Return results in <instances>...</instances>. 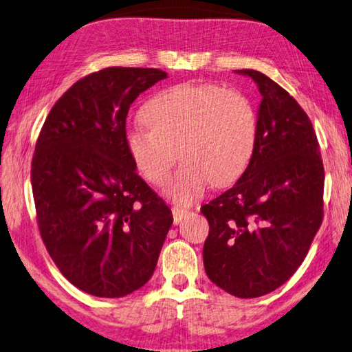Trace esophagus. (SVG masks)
Here are the masks:
<instances>
[{
	"instance_id": "obj_1",
	"label": "esophagus",
	"mask_w": 352,
	"mask_h": 352,
	"mask_svg": "<svg viewBox=\"0 0 352 352\" xmlns=\"http://www.w3.org/2000/svg\"><path fill=\"white\" fill-rule=\"evenodd\" d=\"M171 212H173V221H175V224H179L182 221V218L188 214L187 210L179 209V207H173Z\"/></svg>"
}]
</instances>
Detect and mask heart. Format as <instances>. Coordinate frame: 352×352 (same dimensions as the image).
I'll list each match as a JSON object with an SVG mask.
<instances>
[{
	"instance_id": "b5f03b06",
	"label": "heart",
	"mask_w": 352,
	"mask_h": 352,
	"mask_svg": "<svg viewBox=\"0 0 352 352\" xmlns=\"http://www.w3.org/2000/svg\"><path fill=\"white\" fill-rule=\"evenodd\" d=\"M146 126H132L124 145L132 164L148 182L162 184L175 162L181 166L164 193L188 206L210 184L230 186L254 155L258 118L256 106L239 90L214 84H179L160 90L142 111Z\"/></svg>"
}]
</instances>
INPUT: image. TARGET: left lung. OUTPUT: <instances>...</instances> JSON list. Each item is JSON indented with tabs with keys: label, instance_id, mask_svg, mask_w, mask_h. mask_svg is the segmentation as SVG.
<instances>
[{
	"label": "left lung",
	"instance_id": "left-lung-1",
	"mask_svg": "<svg viewBox=\"0 0 352 352\" xmlns=\"http://www.w3.org/2000/svg\"><path fill=\"white\" fill-rule=\"evenodd\" d=\"M261 94L250 165L201 212L209 221L203 258L209 279L237 298L267 295L289 280L322 221L324 168L314 126L296 100L256 70Z\"/></svg>",
	"mask_w": 352,
	"mask_h": 352
}]
</instances>
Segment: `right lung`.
<instances>
[{
    "mask_svg": "<svg viewBox=\"0 0 352 352\" xmlns=\"http://www.w3.org/2000/svg\"><path fill=\"white\" fill-rule=\"evenodd\" d=\"M165 78L157 68L91 73L40 131L31 168L40 235L60 273L89 295L122 298L145 285L173 224L124 145L131 104Z\"/></svg>",
    "mask_w": 352,
    "mask_h": 352,
    "instance_id": "1",
    "label": "right lung"
}]
</instances>
